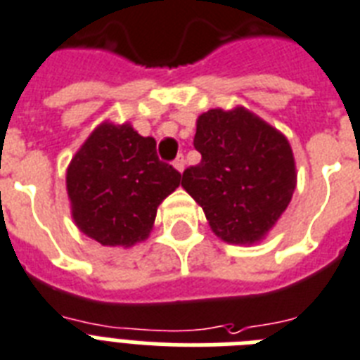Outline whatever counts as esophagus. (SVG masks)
<instances>
[{"instance_id":"34e87169","label":"esophagus","mask_w":360,"mask_h":360,"mask_svg":"<svg viewBox=\"0 0 360 360\" xmlns=\"http://www.w3.org/2000/svg\"><path fill=\"white\" fill-rule=\"evenodd\" d=\"M172 165H174V169H176V171H180V172L184 171V167H186V160H184L182 154H180V156H176V160L172 162Z\"/></svg>"}]
</instances>
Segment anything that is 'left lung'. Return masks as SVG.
Masks as SVG:
<instances>
[{
	"label": "left lung",
	"mask_w": 360,
	"mask_h": 360,
	"mask_svg": "<svg viewBox=\"0 0 360 360\" xmlns=\"http://www.w3.org/2000/svg\"><path fill=\"white\" fill-rule=\"evenodd\" d=\"M200 163L182 188L202 206L210 226L229 243H255L283 215L295 189L288 139L243 108L210 109L197 120Z\"/></svg>",
	"instance_id": "8db88e82"
}]
</instances>
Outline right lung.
<instances>
[{"mask_svg": "<svg viewBox=\"0 0 360 360\" xmlns=\"http://www.w3.org/2000/svg\"><path fill=\"white\" fill-rule=\"evenodd\" d=\"M182 174L160 162L156 141L130 124L98 126L72 158L66 189L72 217L102 245L130 247L150 234L158 206Z\"/></svg>", "mask_w": 360, "mask_h": 360, "instance_id": "right-lung-1", "label": "right lung"}]
</instances>
